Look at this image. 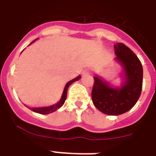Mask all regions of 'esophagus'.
I'll list each match as a JSON object with an SVG mask.
<instances>
[{
	"instance_id": "1",
	"label": "esophagus",
	"mask_w": 156,
	"mask_h": 156,
	"mask_svg": "<svg viewBox=\"0 0 156 156\" xmlns=\"http://www.w3.org/2000/svg\"><path fill=\"white\" fill-rule=\"evenodd\" d=\"M90 69L89 68H87V69H84V70H83V74H87V73H90Z\"/></svg>"
}]
</instances>
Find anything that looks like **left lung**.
Listing matches in <instances>:
<instances>
[{
  "instance_id": "obj_1",
  "label": "left lung",
  "mask_w": 156,
  "mask_h": 156,
  "mask_svg": "<svg viewBox=\"0 0 156 156\" xmlns=\"http://www.w3.org/2000/svg\"><path fill=\"white\" fill-rule=\"evenodd\" d=\"M116 60L124 68L123 84L112 87L97 76L91 91L93 104L107 115L117 116L130 110L140 97L143 88V66L136 54L122 43L114 45Z\"/></svg>"
}]
</instances>
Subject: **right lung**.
<instances>
[{"instance_id":"1","label":"right lung","mask_w":156,"mask_h":156,"mask_svg":"<svg viewBox=\"0 0 156 156\" xmlns=\"http://www.w3.org/2000/svg\"><path fill=\"white\" fill-rule=\"evenodd\" d=\"M35 41V40H34ZM34 41H32L31 43H33ZM30 43V44H31ZM81 76H78L77 78H73L72 80H70L69 82L66 83V87H65V89H64L63 94H62V96H61V100L59 102H57L56 104H53L52 106H48V107H41V108H30V110H32L33 112H37V113H40V114H48L51 113V112H53L56 111L57 109H59L61 108L62 105L64 104L65 101L66 100V96H67V90H68L69 87L71 83H73V82H75V81H78V79H80Z\"/></svg>"}]
</instances>
